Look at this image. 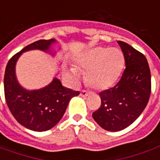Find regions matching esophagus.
I'll return each instance as SVG.
<instances>
[{
	"label": "esophagus",
	"instance_id": "obj_1",
	"mask_svg": "<svg viewBox=\"0 0 160 160\" xmlns=\"http://www.w3.org/2000/svg\"><path fill=\"white\" fill-rule=\"evenodd\" d=\"M89 94H90L89 92H88V91H85V90H82V91L80 92V95H81L82 97H87Z\"/></svg>",
	"mask_w": 160,
	"mask_h": 160
}]
</instances>
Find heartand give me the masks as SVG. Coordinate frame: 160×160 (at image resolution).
<instances>
[{
    "label": "heart",
    "mask_w": 160,
    "mask_h": 160,
    "mask_svg": "<svg viewBox=\"0 0 160 160\" xmlns=\"http://www.w3.org/2000/svg\"><path fill=\"white\" fill-rule=\"evenodd\" d=\"M123 64V54L117 48H94L77 59V67L87 71V82L98 90L108 88L117 81ZM67 76L73 83L79 82L80 74L75 68H69Z\"/></svg>",
    "instance_id": "b5f03b06"
}]
</instances>
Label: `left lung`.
I'll list each match as a JSON object with an SVG mask.
<instances>
[{
	"label": "left lung",
	"instance_id": "left-lung-1",
	"mask_svg": "<svg viewBox=\"0 0 160 160\" xmlns=\"http://www.w3.org/2000/svg\"><path fill=\"white\" fill-rule=\"evenodd\" d=\"M125 59V69L115 87L100 93L101 107L93 118L102 129L119 131L133 123L144 111L151 95V72L144 54L117 41Z\"/></svg>",
	"mask_w": 160,
	"mask_h": 160
}]
</instances>
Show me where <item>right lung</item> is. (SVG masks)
I'll return each mask as SVG.
<instances>
[{
    "label": "right lung",
    "instance_id": "add662e5",
    "mask_svg": "<svg viewBox=\"0 0 160 160\" xmlns=\"http://www.w3.org/2000/svg\"><path fill=\"white\" fill-rule=\"evenodd\" d=\"M55 43V39H42L30 43L9 59L5 70L4 94L8 107L16 121L34 131H45L54 127L64 116L70 100L80 94L79 91L63 87L57 78L37 90L23 88L16 80V64L22 52L30 50L50 52L51 45Z\"/></svg>",
    "mask_w": 160,
    "mask_h": 160
}]
</instances>
